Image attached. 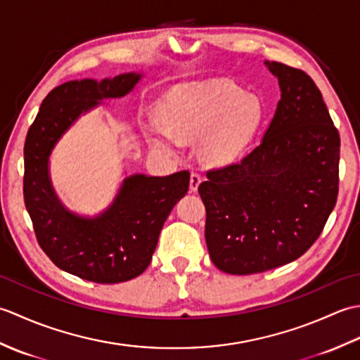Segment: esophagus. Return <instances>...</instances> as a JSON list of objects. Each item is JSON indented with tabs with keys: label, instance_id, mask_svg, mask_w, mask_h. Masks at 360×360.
I'll return each instance as SVG.
<instances>
[{
	"label": "esophagus",
	"instance_id": "esophagus-1",
	"mask_svg": "<svg viewBox=\"0 0 360 360\" xmlns=\"http://www.w3.org/2000/svg\"><path fill=\"white\" fill-rule=\"evenodd\" d=\"M201 174L196 173V172H192V174H190V192H196L198 187H200L201 184Z\"/></svg>",
	"mask_w": 360,
	"mask_h": 360
}]
</instances>
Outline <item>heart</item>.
Here are the masks:
<instances>
[{
	"label": "heart",
	"instance_id": "obj_1",
	"mask_svg": "<svg viewBox=\"0 0 360 360\" xmlns=\"http://www.w3.org/2000/svg\"><path fill=\"white\" fill-rule=\"evenodd\" d=\"M160 119L168 131L182 142L204 134V160L223 167L238 162L246 155L264 120V105L259 97L244 94L232 83L217 82L173 91L160 110ZM174 138L155 131L151 141L168 153H176L179 142Z\"/></svg>",
	"mask_w": 360,
	"mask_h": 360
}]
</instances>
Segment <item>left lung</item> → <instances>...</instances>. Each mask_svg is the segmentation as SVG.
Listing matches in <instances>:
<instances>
[{
	"instance_id": "8db88e82",
	"label": "left lung",
	"mask_w": 360,
	"mask_h": 360,
	"mask_svg": "<svg viewBox=\"0 0 360 360\" xmlns=\"http://www.w3.org/2000/svg\"><path fill=\"white\" fill-rule=\"evenodd\" d=\"M281 98L262 142L241 162L213 168L198 192L205 243L219 271L258 274L302 257L338 201L340 136L307 72L264 62Z\"/></svg>"
}]
</instances>
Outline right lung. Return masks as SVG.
<instances>
[{"mask_svg":"<svg viewBox=\"0 0 360 360\" xmlns=\"http://www.w3.org/2000/svg\"><path fill=\"white\" fill-rule=\"evenodd\" d=\"M141 77L128 72L53 88L41 102L25 142L22 193L38 244L60 269L102 285L128 281L147 269L167 217L187 193L190 173L128 176L108 209L98 217L83 218L66 210L53 192L49 156L82 112L103 98L124 97Z\"/></svg>","mask_w":360,"mask_h":360,"instance_id":"obj_1","label":"right lung"}]
</instances>
